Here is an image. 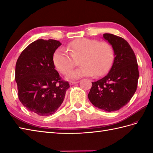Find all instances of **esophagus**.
I'll return each instance as SVG.
<instances>
[{"instance_id": "obj_1", "label": "esophagus", "mask_w": 153, "mask_h": 153, "mask_svg": "<svg viewBox=\"0 0 153 153\" xmlns=\"http://www.w3.org/2000/svg\"><path fill=\"white\" fill-rule=\"evenodd\" d=\"M78 82H70V84L71 85H74V84L77 83Z\"/></svg>"}]
</instances>
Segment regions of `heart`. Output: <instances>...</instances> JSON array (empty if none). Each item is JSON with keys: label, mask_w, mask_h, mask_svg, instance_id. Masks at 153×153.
I'll return each instance as SVG.
<instances>
[{"label": "heart", "mask_w": 153, "mask_h": 153, "mask_svg": "<svg viewBox=\"0 0 153 153\" xmlns=\"http://www.w3.org/2000/svg\"><path fill=\"white\" fill-rule=\"evenodd\" d=\"M69 53L62 48L55 51L54 65L62 74H66L76 66L74 59L80 58L82 66L70 71L68 78L78 79L83 76H101L106 74L113 63L114 50L108 42L89 38H80L68 45Z\"/></svg>", "instance_id": "b5f03b06"}]
</instances>
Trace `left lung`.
<instances>
[{"label":"left lung","instance_id":"8db88e82","mask_svg":"<svg viewBox=\"0 0 153 153\" xmlns=\"http://www.w3.org/2000/svg\"><path fill=\"white\" fill-rule=\"evenodd\" d=\"M112 45L114 60L109 73L92 82L88 98L93 105L107 112L116 111L126 105L136 91L139 79L137 58L124 39L110 33L103 34Z\"/></svg>","mask_w":153,"mask_h":153}]
</instances>
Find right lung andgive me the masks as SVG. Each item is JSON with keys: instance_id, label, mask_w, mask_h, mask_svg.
I'll return each instance as SVG.
<instances>
[{"instance_id": "obj_1", "label": "right lung", "mask_w": 153, "mask_h": 153, "mask_svg": "<svg viewBox=\"0 0 153 153\" xmlns=\"http://www.w3.org/2000/svg\"><path fill=\"white\" fill-rule=\"evenodd\" d=\"M62 44L54 39H38L25 48L16 62L15 80L18 98L30 112L41 116L59 108L70 87L54 69L53 56Z\"/></svg>"}]
</instances>
